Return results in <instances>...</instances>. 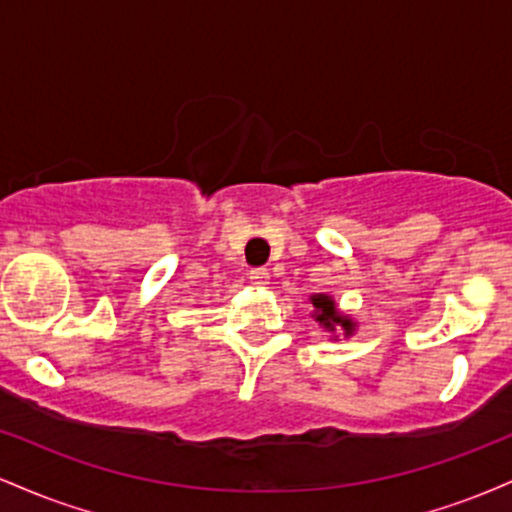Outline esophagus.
<instances>
[{
  "label": "esophagus",
  "mask_w": 512,
  "mask_h": 512,
  "mask_svg": "<svg viewBox=\"0 0 512 512\" xmlns=\"http://www.w3.org/2000/svg\"><path fill=\"white\" fill-rule=\"evenodd\" d=\"M250 281L255 286H260V289H264V286L269 284V272H267V269H252Z\"/></svg>",
  "instance_id": "obj_1"
}]
</instances>
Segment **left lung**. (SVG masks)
Returning a JSON list of instances; mask_svg holds the SVG:
<instances>
[{"label":"left lung","instance_id":"8db88e82","mask_svg":"<svg viewBox=\"0 0 512 512\" xmlns=\"http://www.w3.org/2000/svg\"><path fill=\"white\" fill-rule=\"evenodd\" d=\"M310 303H313L315 308V322H320V327H325L327 332L342 330L344 337H351V334H354L356 322L351 320L349 315L339 313L337 303H334L327 293H315V296H310Z\"/></svg>","mask_w":512,"mask_h":512}]
</instances>
